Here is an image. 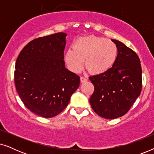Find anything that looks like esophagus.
Returning a JSON list of instances; mask_svg holds the SVG:
<instances>
[{
    "label": "esophagus",
    "instance_id": "esophagus-1",
    "mask_svg": "<svg viewBox=\"0 0 154 154\" xmlns=\"http://www.w3.org/2000/svg\"><path fill=\"white\" fill-rule=\"evenodd\" d=\"M81 83H85V82H86L88 81V79H86V78H85V77H81Z\"/></svg>",
    "mask_w": 154,
    "mask_h": 154
}]
</instances>
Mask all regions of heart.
<instances>
[{
    "instance_id": "obj_1",
    "label": "heart",
    "mask_w": 154,
    "mask_h": 154,
    "mask_svg": "<svg viewBox=\"0 0 154 154\" xmlns=\"http://www.w3.org/2000/svg\"><path fill=\"white\" fill-rule=\"evenodd\" d=\"M118 48L114 42L102 37L89 35L77 39L64 55L65 62L73 72L85 66L90 73L100 75L106 73L115 64Z\"/></svg>"
}]
</instances>
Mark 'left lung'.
Segmentation results:
<instances>
[{
  "mask_svg": "<svg viewBox=\"0 0 154 154\" xmlns=\"http://www.w3.org/2000/svg\"><path fill=\"white\" fill-rule=\"evenodd\" d=\"M118 48L113 66L106 73L90 76L94 90L90 104L97 114L114 119L128 112L142 91V67L137 53L117 40Z\"/></svg>",
  "mask_w": 154,
  "mask_h": 154,
  "instance_id": "8db88e82",
  "label": "left lung"
}]
</instances>
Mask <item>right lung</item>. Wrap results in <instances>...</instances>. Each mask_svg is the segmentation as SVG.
I'll use <instances>...</instances> for the list:
<instances>
[{
	"label": "right lung",
	"instance_id": "obj_1",
	"mask_svg": "<svg viewBox=\"0 0 154 154\" xmlns=\"http://www.w3.org/2000/svg\"><path fill=\"white\" fill-rule=\"evenodd\" d=\"M66 36L60 32L33 39L17 59V91L26 108L41 117L62 112L79 86L80 77L64 66Z\"/></svg>",
	"mask_w": 154,
	"mask_h": 154
}]
</instances>
